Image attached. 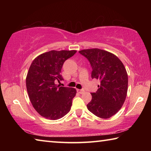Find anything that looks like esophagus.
<instances>
[{
	"label": "esophagus",
	"instance_id": "obj_1",
	"mask_svg": "<svg viewBox=\"0 0 151 151\" xmlns=\"http://www.w3.org/2000/svg\"><path fill=\"white\" fill-rule=\"evenodd\" d=\"M77 92L80 94H83L85 93V91H84L83 89H77Z\"/></svg>",
	"mask_w": 151,
	"mask_h": 151
}]
</instances>
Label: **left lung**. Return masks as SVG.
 Wrapping results in <instances>:
<instances>
[{"label":"left lung","mask_w":151,"mask_h":151,"mask_svg":"<svg viewBox=\"0 0 151 151\" xmlns=\"http://www.w3.org/2000/svg\"><path fill=\"white\" fill-rule=\"evenodd\" d=\"M91 63V77L101 81L96 93H91L88 111L101 119H109L123 105L128 90V75L121 60L112 53L99 48L79 51Z\"/></svg>","instance_id":"obj_1"}]
</instances>
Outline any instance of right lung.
I'll use <instances>...</instances> for the list:
<instances>
[{"instance_id": "add662e5", "label": "right lung", "mask_w": 151, "mask_h": 151, "mask_svg": "<svg viewBox=\"0 0 151 151\" xmlns=\"http://www.w3.org/2000/svg\"><path fill=\"white\" fill-rule=\"evenodd\" d=\"M76 50H50L32 61L26 78L30 101L37 112L49 120H57L70 111L75 88L59 86L56 81L63 80L61 69L65 61Z\"/></svg>"}]
</instances>
